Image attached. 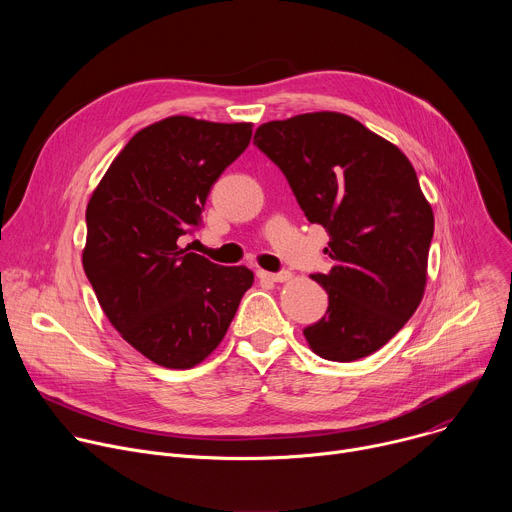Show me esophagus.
Wrapping results in <instances>:
<instances>
[{
  "mask_svg": "<svg viewBox=\"0 0 512 512\" xmlns=\"http://www.w3.org/2000/svg\"><path fill=\"white\" fill-rule=\"evenodd\" d=\"M259 277L263 279H269V281H275V283H281V281H287L291 277L289 271H277V273H269V271H259Z\"/></svg>",
  "mask_w": 512,
  "mask_h": 512,
  "instance_id": "1",
  "label": "esophagus"
}]
</instances>
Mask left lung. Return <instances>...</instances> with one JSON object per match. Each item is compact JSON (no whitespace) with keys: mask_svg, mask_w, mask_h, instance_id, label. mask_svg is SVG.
<instances>
[{"mask_svg":"<svg viewBox=\"0 0 512 512\" xmlns=\"http://www.w3.org/2000/svg\"><path fill=\"white\" fill-rule=\"evenodd\" d=\"M253 143L283 172L310 223L330 235L326 314L304 328L310 348L352 362L385 346L417 310L433 212L393 143L356 119L320 111L257 127Z\"/></svg>","mask_w":512,"mask_h":512,"instance_id":"1","label":"left lung"}]
</instances>
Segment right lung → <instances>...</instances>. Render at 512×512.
Masks as SVG:
<instances>
[{"label":"right lung","instance_id":"right-lung-1","mask_svg":"<svg viewBox=\"0 0 512 512\" xmlns=\"http://www.w3.org/2000/svg\"><path fill=\"white\" fill-rule=\"evenodd\" d=\"M251 123L176 115L137 131L87 206L83 267L109 322L143 356L190 369L225 338L253 271L178 245L202 227L212 184L251 141Z\"/></svg>","mask_w":512,"mask_h":512}]
</instances>
